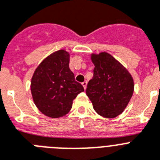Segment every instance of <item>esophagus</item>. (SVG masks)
Instances as JSON below:
<instances>
[{
	"instance_id": "1",
	"label": "esophagus",
	"mask_w": 160,
	"mask_h": 160,
	"mask_svg": "<svg viewBox=\"0 0 160 160\" xmlns=\"http://www.w3.org/2000/svg\"><path fill=\"white\" fill-rule=\"evenodd\" d=\"M82 85H83V87H84V89H86V87H87V81H84V82H82Z\"/></svg>"
}]
</instances>
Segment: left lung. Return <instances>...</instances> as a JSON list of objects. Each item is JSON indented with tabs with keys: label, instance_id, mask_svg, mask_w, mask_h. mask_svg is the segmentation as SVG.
Segmentation results:
<instances>
[{
	"label": "left lung",
	"instance_id": "obj_1",
	"mask_svg": "<svg viewBox=\"0 0 160 160\" xmlns=\"http://www.w3.org/2000/svg\"><path fill=\"white\" fill-rule=\"evenodd\" d=\"M93 76L86 95L98 115L115 118L125 109L133 93V80L123 65L107 53L92 54Z\"/></svg>",
	"mask_w": 160,
	"mask_h": 160
}]
</instances>
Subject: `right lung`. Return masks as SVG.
I'll use <instances>...</instances> for the list:
<instances>
[{
    "mask_svg": "<svg viewBox=\"0 0 160 160\" xmlns=\"http://www.w3.org/2000/svg\"><path fill=\"white\" fill-rule=\"evenodd\" d=\"M70 56L65 50L56 51L35 71L31 91L35 104L46 116L62 117L72 109V102L84 91L69 68Z\"/></svg>",
    "mask_w": 160,
    "mask_h": 160,
    "instance_id": "add662e5",
    "label": "right lung"
}]
</instances>
